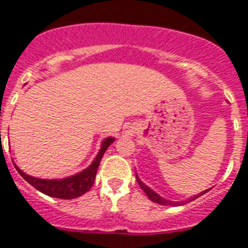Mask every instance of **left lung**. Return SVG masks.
<instances>
[{
  "mask_svg": "<svg viewBox=\"0 0 248 248\" xmlns=\"http://www.w3.org/2000/svg\"><path fill=\"white\" fill-rule=\"evenodd\" d=\"M136 179H137V182H138V184H140V187L142 188V189H143L144 193L147 195L148 199L151 200V201H154V202L158 203V205H165V206H166V205H170V206L186 205V203L191 202V201H193V200H196V199H199L200 196L205 195L206 192H209V191H210V189H206V191L201 192V193H199V195L192 196L191 199L186 200V201H170V200H166V199H164V197H161V196H160V195H157V193H156V192L154 191V189H151V188L148 187V186H146V184H144L143 182H142V180L140 179V177L137 175V173H136Z\"/></svg>",
  "mask_w": 248,
  "mask_h": 248,
  "instance_id": "1",
  "label": "left lung"
}]
</instances>
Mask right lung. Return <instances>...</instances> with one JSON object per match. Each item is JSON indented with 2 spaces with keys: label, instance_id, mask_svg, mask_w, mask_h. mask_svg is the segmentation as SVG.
Here are the masks:
<instances>
[{
  "label": "right lung",
  "instance_id": "obj_1",
  "mask_svg": "<svg viewBox=\"0 0 248 248\" xmlns=\"http://www.w3.org/2000/svg\"><path fill=\"white\" fill-rule=\"evenodd\" d=\"M114 137H108L102 140L101 143V148L94 160L92 161L88 168H86L82 171L70 175V177L62 178V179H42V178H35L28 175L20 170L16 166V164H14L16 170L19 171L21 177L27 180L28 183L33 186L35 189H38L39 192H42L45 195L49 196V197H55V199H62V200H73L77 197H80L84 195L86 192L91 189V187L94 183V178H96L97 170L100 166L101 158L108 148V146L114 143Z\"/></svg>",
  "mask_w": 248,
  "mask_h": 248
}]
</instances>
